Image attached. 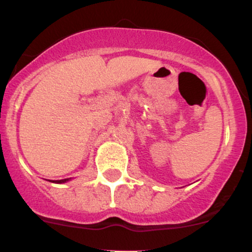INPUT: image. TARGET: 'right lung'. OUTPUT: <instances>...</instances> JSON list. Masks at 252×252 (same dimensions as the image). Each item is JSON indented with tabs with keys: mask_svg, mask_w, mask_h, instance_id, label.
I'll use <instances>...</instances> for the list:
<instances>
[{
	"mask_svg": "<svg viewBox=\"0 0 252 252\" xmlns=\"http://www.w3.org/2000/svg\"><path fill=\"white\" fill-rule=\"evenodd\" d=\"M66 181H68V179H63V180H58L54 182H57V184H63V182H66Z\"/></svg>",
	"mask_w": 252,
	"mask_h": 252,
	"instance_id": "add662e5",
	"label": "right lung"
}]
</instances>
